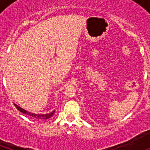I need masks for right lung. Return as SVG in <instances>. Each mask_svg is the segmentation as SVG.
Masks as SVG:
<instances>
[{"instance_id": "obj_1", "label": "right lung", "mask_w": 150, "mask_h": 150, "mask_svg": "<svg viewBox=\"0 0 150 150\" xmlns=\"http://www.w3.org/2000/svg\"><path fill=\"white\" fill-rule=\"evenodd\" d=\"M14 105L16 107V109L20 111V112H22V113H25V114L28 115V116H30V117H33L34 119H36V120H48V119H50V118H51L52 116H53L54 112H55V111H52L50 113H46V114H36V113H32V112H30L28 111H26L25 110L22 109V108L18 107L16 104H14Z\"/></svg>"}]
</instances>
